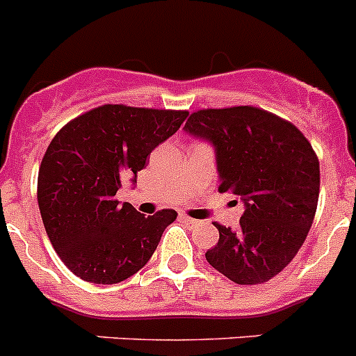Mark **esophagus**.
<instances>
[{"label":"esophagus","mask_w":356,"mask_h":356,"mask_svg":"<svg viewBox=\"0 0 356 356\" xmlns=\"http://www.w3.org/2000/svg\"><path fill=\"white\" fill-rule=\"evenodd\" d=\"M180 218H181V220H184L185 224H187V226H192V227L200 226V224H201L200 220H195V218H191V217H187V215H184V213L180 215Z\"/></svg>","instance_id":"obj_1"}]
</instances>
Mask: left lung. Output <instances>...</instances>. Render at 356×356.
Wrapping results in <instances>:
<instances>
[{
  "instance_id": "left-lung-1",
  "label": "left lung",
  "mask_w": 356,
  "mask_h": 356,
  "mask_svg": "<svg viewBox=\"0 0 356 356\" xmlns=\"http://www.w3.org/2000/svg\"><path fill=\"white\" fill-rule=\"evenodd\" d=\"M184 130L211 143L218 192L245 204L236 229L215 224L207 252L215 270L236 284H261L282 272L304 245L319 195V162L293 123L259 107L192 113Z\"/></svg>"
}]
</instances>
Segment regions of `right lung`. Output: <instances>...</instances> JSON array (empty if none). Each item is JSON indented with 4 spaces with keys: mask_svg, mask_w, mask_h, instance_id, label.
Instances as JSON below:
<instances>
[{
    "mask_svg": "<svg viewBox=\"0 0 356 356\" xmlns=\"http://www.w3.org/2000/svg\"><path fill=\"white\" fill-rule=\"evenodd\" d=\"M187 111L122 104L95 107L68 122L38 169L44 227L67 268L86 282L116 284L149 261L175 210L145 217L114 197L156 146L171 138Z\"/></svg>",
    "mask_w": 356,
    "mask_h": 356,
    "instance_id": "right-lung-1",
    "label": "right lung"
}]
</instances>
